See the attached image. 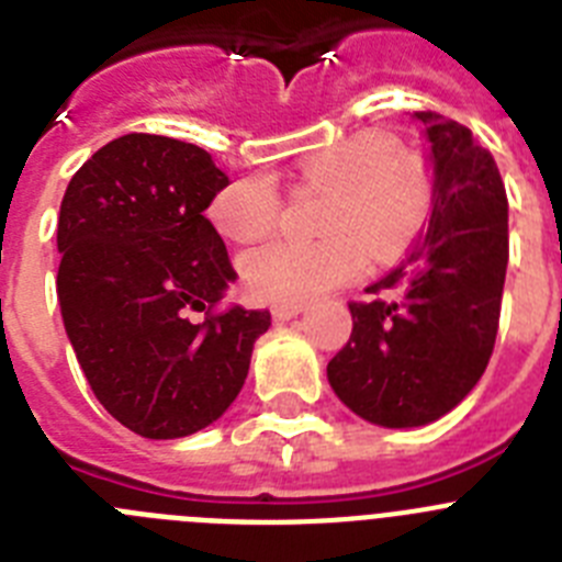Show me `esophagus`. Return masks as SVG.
Returning a JSON list of instances; mask_svg holds the SVG:
<instances>
[{
	"instance_id": "1",
	"label": "esophagus",
	"mask_w": 562,
	"mask_h": 562,
	"mask_svg": "<svg viewBox=\"0 0 562 562\" xmlns=\"http://www.w3.org/2000/svg\"><path fill=\"white\" fill-rule=\"evenodd\" d=\"M270 312L276 321H290L297 312H304V304H301V301H281V304H272Z\"/></svg>"
}]
</instances>
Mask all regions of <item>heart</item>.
<instances>
[{"mask_svg": "<svg viewBox=\"0 0 562 562\" xmlns=\"http://www.w3.org/2000/svg\"><path fill=\"white\" fill-rule=\"evenodd\" d=\"M301 188L329 191L321 241L276 238L245 256V278L267 301H310L349 284L369 267L400 256L434 211V177L416 154L385 132L362 128L301 162ZM284 200L270 173H250L222 188L211 220L236 241L270 236Z\"/></svg>", "mask_w": 562, "mask_h": 562, "instance_id": "b5f03b06", "label": "heart"}]
</instances>
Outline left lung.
<instances>
[{
    "label": "left lung",
    "instance_id": "8db88e82",
    "mask_svg": "<svg viewBox=\"0 0 562 562\" xmlns=\"http://www.w3.org/2000/svg\"><path fill=\"white\" fill-rule=\"evenodd\" d=\"M430 140L436 200L400 267L349 301L351 337L326 366L362 419L416 428L453 411L484 374L498 335L509 261L506 191L473 132L416 112Z\"/></svg>",
    "mask_w": 562,
    "mask_h": 562
}]
</instances>
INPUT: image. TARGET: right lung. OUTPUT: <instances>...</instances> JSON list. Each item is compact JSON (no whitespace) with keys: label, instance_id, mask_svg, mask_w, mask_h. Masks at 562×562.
Segmentation results:
<instances>
[{"label":"right lung","instance_id":"1","mask_svg":"<svg viewBox=\"0 0 562 562\" xmlns=\"http://www.w3.org/2000/svg\"><path fill=\"white\" fill-rule=\"evenodd\" d=\"M227 186L211 154L132 132L98 148L58 213V301L92 394L146 439L207 428L236 400L270 312L227 306L236 281L205 207ZM191 311H205L193 325Z\"/></svg>","mask_w":562,"mask_h":562}]
</instances>
